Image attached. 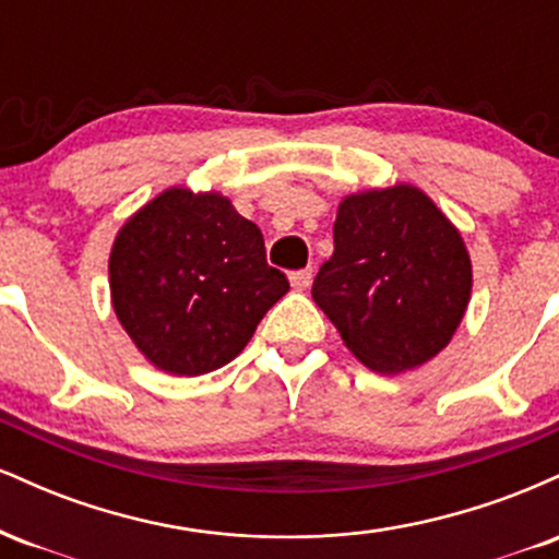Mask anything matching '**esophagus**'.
Instances as JSON below:
<instances>
[{
	"instance_id": "obj_1",
	"label": "esophagus",
	"mask_w": 559,
	"mask_h": 559,
	"mask_svg": "<svg viewBox=\"0 0 559 559\" xmlns=\"http://www.w3.org/2000/svg\"><path fill=\"white\" fill-rule=\"evenodd\" d=\"M288 281H292V286L297 288V292H305V288H310L312 284V267H305V271H294L288 275Z\"/></svg>"
}]
</instances>
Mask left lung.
Masks as SVG:
<instances>
[{"instance_id": "left-lung-1", "label": "left lung", "mask_w": 559, "mask_h": 559, "mask_svg": "<svg viewBox=\"0 0 559 559\" xmlns=\"http://www.w3.org/2000/svg\"><path fill=\"white\" fill-rule=\"evenodd\" d=\"M473 265L454 223L418 186L344 197L312 299L346 349L383 376L433 360L463 323Z\"/></svg>"}]
</instances>
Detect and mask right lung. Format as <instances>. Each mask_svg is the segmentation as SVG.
Returning <instances> with one entry per match:
<instances>
[{
  "mask_svg": "<svg viewBox=\"0 0 559 559\" xmlns=\"http://www.w3.org/2000/svg\"><path fill=\"white\" fill-rule=\"evenodd\" d=\"M286 292L260 228L217 191L170 186L112 241V310L165 373L202 376L228 365Z\"/></svg>",
  "mask_w": 559,
  "mask_h": 559,
  "instance_id": "add662e5",
  "label": "right lung"
}]
</instances>
